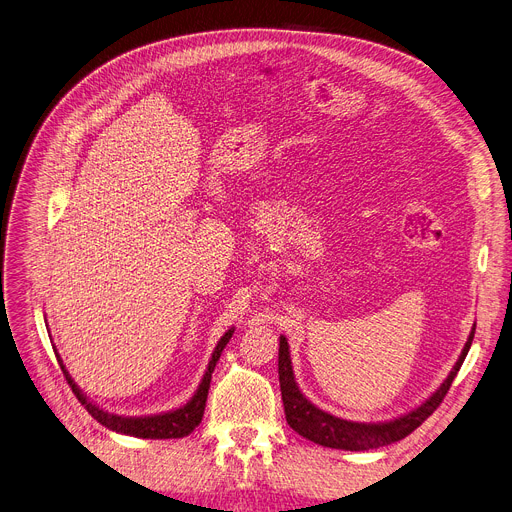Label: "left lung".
Masks as SVG:
<instances>
[{
    "label": "left lung",
    "instance_id": "8db88e82",
    "mask_svg": "<svg viewBox=\"0 0 512 512\" xmlns=\"http://www.w3.org/2000/svg\"><path fill=\"white\" fill-rule=\"evenodd\" d=\"M476 329H472L466 347H463L457 363L449 371L445 382L414 410H410L404 416L394 418L388 423H353L345 421V418L333 416L316 408L306 396L300 392L294 371H292V359H290V345L288 339L280 337V357H277V374H280V388H282V400L286 410V421L288 425L302 435L308 441H314L322 447H333V449H345V451H367V449H378L390 443H396L404 437H408L416 427H421L427 418L439 408L445 394L449 392L457 371L466 359L472 341H474Z\"/></svg>",
    "mask_w": 512,
    "mask_h": 512
}]
</instances>
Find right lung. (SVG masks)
I'll use <instances>...</instances> for the list:
<instances>
[{
  "instance_id": "1",
  "label": "right lung",
  "mask_w": 512,
  "mask_h": 512,
  "mask_svg": "<svg viewBox=\"0 0 512 512\" xmlns=\"http://www.w3.org/2000/svg\"><path fill=\"white\" fill-rule=\"evenodd\" d=\"M232 333L235 329H228L224 333V337L218 341L212 359L208 363L206 374L196 390V394L192 396V400L175 410L163 412V414H153V416H118V414H110L106 410H102L100 406H96L94 402H89L87 396L77 388V384L71 380L69 371L63 365V359L57 353L59 365L63 369V376L67 380V384L71 386L73 394L77 396V400L85 406V410L96 418V421L104 427H108L110 431L122 433V435H132V437H143V439H181L185 435H190L200 423L204 416V408H206V398H208V390H210V380H212V371L216 367V361L220 359L222 349L226 347V343L230 341Z\"/></svg>"
}]
</instances>
